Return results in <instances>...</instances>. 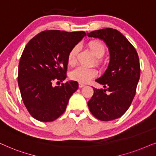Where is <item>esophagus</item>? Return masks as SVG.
Instances as JSON below:
<instances>
[{
  "label": "esophagus",
  "mask_w": 156,
  "mask_h": 156,
  "mask_svg": "<svg viewBox=\"0 0 156 156\" xmlns=\"http://www.w3.org/2000/svg\"><path fill=\"white\" fill-rule=\"evenodd\" d=\"M78 86H79V88H83V87L85 86V85L83 84V83H79V84H78Z\"/></svg>",
  "instance_id": "1"
}]
</instances>
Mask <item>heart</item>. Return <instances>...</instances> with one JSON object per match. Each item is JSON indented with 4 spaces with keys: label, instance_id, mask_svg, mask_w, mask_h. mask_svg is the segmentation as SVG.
I'll return each instance as SVG.
<instances>
[{
    "label": "heart",
    "instance_id": "heart-1",
    "mask_svg": "<svg viewBox=\"0 0 156 156\" xmlns=\"http://www.w3.org/2000/svg\"><path fill=\"white\" fill-rule=\"evenodd\" d=\"M88 46L93 55L97 58L96 63L101 65L102 61L100 58L103 57L105 53V47L102 43L98 41L93 40L89 41ZM79 47L78 45H74L70 49L68 55V64L70 66H74L76 63V56L78 54ZM98 73L97 69L94 67H85L79 66L70 73V77L72 80H76L80 83H87L94 78Z\"/></svg>",
    "mask_w": 156,
    "mask_h": 156
}]
</instances>
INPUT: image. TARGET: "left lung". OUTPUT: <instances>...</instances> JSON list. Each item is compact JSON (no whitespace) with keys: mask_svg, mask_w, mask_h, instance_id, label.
<instances>
[{"mask_svg":"<svg viewBox=\"0 0 156 156\" xmlns=\"http://www.w3.org/2000/svg\"><path fill=\"white\" fill-rule=\"evenodd\" d=\"M87 35L103 40L110 53L108 68L95 80L104 89L93 87L94 93L88 102L89 110L98 120H115L127 111L136 95L140 76L138 55L128 39L115 29H101Z\"/></svg>","mask_w":156,"mask_h":156,"instance_id":"obj_1","label":"left lung"}]
</instances>
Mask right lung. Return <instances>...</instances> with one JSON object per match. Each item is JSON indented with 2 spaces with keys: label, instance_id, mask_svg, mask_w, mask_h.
Here are the masks:
<instances>
[{
  "label": "right lung",
  "instance_id": "right-lung-1",
  "mask_svg": "<svg viewBox=\"0 0 156 156\" xmlns=\"http://www.w3.org/2000/svg\"><path fill=\"white\" fill-rule=\"evenodd\" d=\"M86 36L83 31L45 30L26 45L18 66V82L25 106L35 119L51 122L65 112L78 82L70 80L58 86L53 83L66 79L68 53Z\"/></svg>",
  "mask_w": 156,
  "mask_h": 156
}]
</instances>
